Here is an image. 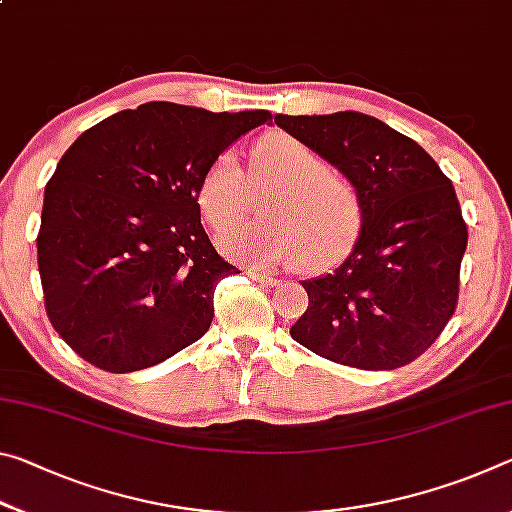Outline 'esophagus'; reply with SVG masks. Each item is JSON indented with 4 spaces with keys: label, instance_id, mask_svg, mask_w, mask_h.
Wrapping results in <instances>:
<instances>
[{
    "label": "esophagus",
    "instance_id": "1",
    "mask_svg": "<svg viewBox=\"0 0 512 512\" xmlns=\"http://www.w3.org/2000/svg\"><path fill=\"white\" fill-rule=\"evenodd\" d=\"M246 275L253 282H264V284H277V277L271 273H259V271H246Z\"/></svg>",
    "mask_w": 512,
    "mask_h": 512
}]
</instances>
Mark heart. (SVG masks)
<instances>
[{
	"label": "heart",
	"mask_w": 512,
	"mask_h": 512,
	"mask_svg": "<svg viewBox=\"0 0 512 512\" xmlns=\"http://www.w3.org/2000/svg\"><path fill=\"white\" fill-rule=\"evenodd\" d=\"M273 194L264 201V221L225 232L221 250L250 264H291L302 253L305 266H323L350 246L361 223L357 189L339 171L291 135L259 140L250 173L232 151L216 155L198 187V205L214 230H228L253 207V192Z\"/></svg>",
	"instance_id": "b5f03b06"
}]
</instances>
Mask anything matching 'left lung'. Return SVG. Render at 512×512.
<instances>
[{
	"instance_id": "8db88e82",
	"label": "left lung",
	"mask_w": 512,
	"mask_h": 512,
	"mask_svg": "<svg viewBox=\"0 0 512 512\" xmlns=\"http://www.w3.org/2000/svg\"><path fill=\"white\" fill-rule=\"evenodd\" d=\"M275 124L334 164L361 203V230L332 273L302 280L309 307L293 341L361 370L406 366L431 348L458 302L467 225L436 160L363 112L275 115Z\"/></svg>"
}]
</instances>
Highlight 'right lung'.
I'll list each match as a JSON object with an SVG mask.
<instances>
[{"label": "right lung", "mask_w": 512, "mask_h": 512, "mask_svg": "<svg viewBox=\"0 0 512 512\" xmlns=\"http://www.w3.org/2000/svg\"><path fill=\"white\" fill-rule=\"evenodd\" d=\"M268 110L210 112L169 101L85 131L45 187L38 271L47 316L106 372H135L201 339L214 289L237 266L201 223L205 171Z\"/></svg>", "instance_id": "obj_1"}]
</instances>
